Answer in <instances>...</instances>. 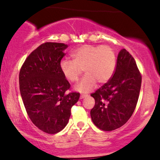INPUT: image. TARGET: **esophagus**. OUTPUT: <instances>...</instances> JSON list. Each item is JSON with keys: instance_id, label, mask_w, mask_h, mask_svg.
Listing matches in <instances>:
<instances>
[{"instance_id": "34e87169", "label": "esophagus", "mask_w": 160, "mask_h": 160, "mask_svg": "<svg viewBox=\"0 0 160 160\" xmlns=\"http://www.w3.org/2000/svg\"><path fill=\"white\" fill-rule=\"evenodd\" d=\"M87 95H84V94H82V95H80V98L81 99H83V98H86V97H87Z\"/></svg>"}]
</instances>
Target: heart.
Here are the masks:
<instances>
[{"instance_id": "heart-1", "label": "heart", "mask_w": 160, "mask_h": 160, "mask_svg": "<svg viewBox=\"0 0 160 160\" xmlns=\"http://www.w3.org/2000/svg\"><path fill=\"white\" fill-rule=\"evenodd\" d=\"M71 57L73 60L61 61V72L69 82H76L84 69L86 74L76 87L82 92L91 90L97 82H107L115 71L116 55L109 46H81L71 52Z\"/></svg>"}]
</instances>
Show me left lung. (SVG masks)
<instances>
[{
	"mask_svg": "<svg viewBox=\"0 0 160 160\" xmlns=\"http://www.w3.org/2000/svg\"><path fill=\"white\" fill-rule=\"evenodd\" d=\"M141 80L135 59L125 49H122L112 77L91 94L95 100L90 111L95 125L104 131L114 130L124 125L136 107Z\"/></svg>",
	"mask_w": 160,
	"mask_h": 160,
	"instance_id": "obj_1",
	"label": "left lung"
}]
</instances>
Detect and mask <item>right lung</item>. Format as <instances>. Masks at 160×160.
Returning a JSON list of instances; mask_svg holds the SVG:
<instances>
[{
  "instance_id": "obj_1",
  "label": "right lung",
  "mask_w": 160,
  "mask_h": 160,
  "mask_svg": "<svg viewBox=\"0 0 160 160\" xmlns=\"http://www.w3.org/2000/svg\"><path fill=\"white\" fill-rule=\"evenodd\" d=\"M68 47L47 42L26 58L19 71V90L28 117L39 130L48 134L60 132L67 125L72 106L79 99L60 70Z\"/></svg>"
}]
</instances>
